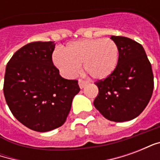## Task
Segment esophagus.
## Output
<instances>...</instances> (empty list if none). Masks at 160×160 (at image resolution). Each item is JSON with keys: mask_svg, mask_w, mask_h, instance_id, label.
<instances>
[{"mask_svg": "<svg viewBox=\"0 0 160 160\" xmlns=\"http://www.w3.org/2000/svg\"><path fill=\"white\" fill-rule=\"evenodd\" d=\"M87 84V81H85V80H79V86H80V87L82 89V88H84V87L86 86Z\"/></svg>", "mask_w": 160, "mask_h": 160, "instance_id": "1", "label": "esophagus"}]
</instances>
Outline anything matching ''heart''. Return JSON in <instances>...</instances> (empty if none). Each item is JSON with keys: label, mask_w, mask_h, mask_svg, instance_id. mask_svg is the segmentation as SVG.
Wrapping results in <instances>:
<instances>
[{"label": "heart", "mask_w": 160, "mask_h": 160, "mask_svg": "<svg viewBox=\"0 0 160 160\" xmlns=\"http://www.w3.org/2000/svg\"><path fill=\"white\" fill-rule=\"evenodd\" d=\"M119 49L111 38L80 39L71 42L66 50L57 49L53 62L67 77H73L83 64L84 71L95 80L110 76L118 65Z\"/></svg>", "instance_id": "1"}]
</instances>
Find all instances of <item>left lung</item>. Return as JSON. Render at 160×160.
<instances>
[{"mask_svg":"<svg viewBox=\"0 0 160 160\" xmlns=\"http://www.w3.org/2000/svg\"><path fill=\"white\" fill-rule=\"evenodd\" d=\"M119 49L118 65L110 76L95 82L98 94L95 108L113 122L137 118L151 99L153 73L144 48L128 38L111 36Z\"/></svg>","mask_w":160,"mask_h":160,"instance_id":"obj_1","label":"left lung"}]
</instances>
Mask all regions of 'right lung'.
Masks as SVG:
<instances>
[{
	"label": "right lung",
	"instance_id": "obj_1",
	"mask_svg": "<svg viewBox=\"0 0 160 160\" xmlns=\"http://www.w3.org/2000/svg\"><path fill=\"white\" fill-rule=\"evenodd\" d=\"M54 42H32L17 50L6 67L3 92L17 120L30 129L47 132L68 116L78 80H66L53 64Z\"/></svg>",
	"mask_w": 160,
	"mask_h": 160
}]
</instances>
